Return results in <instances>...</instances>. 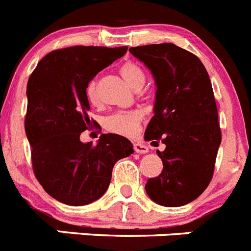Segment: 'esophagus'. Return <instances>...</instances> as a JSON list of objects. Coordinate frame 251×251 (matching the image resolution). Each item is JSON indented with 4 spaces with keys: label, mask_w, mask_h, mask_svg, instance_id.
Returning a JSON list of instances; mask_svg holds the SVG:
<instances>
[{
    "label": "esophagus",
    "mask_w": 251,
    "mask_h": 251,
    "mask_svg": "<svg viewBox=\"0 0 251 251\" xmlns=\"http://www.w3.org/2000/svg\"><path fill=\"white\" fill-rule=\"evenodd\" d=\"M133 148H134V151H136L137 153H147L148 152L147 146L143 145V143H139V142L134 143V145H133Z\"/></svg>",
    "instance_id": "1"
}]
</instances>
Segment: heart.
Wrapping results in <instances>:
<instances>
[{
  "mask_svg": "<svg viewBox=\"0 0 251 251\" xmlns=\"http://www.w3.org/2000/svg\"><path fill=\"white\" fill-rule=\"evenodd\" d=\"M122 76L127 80V83L134 89H139L145 85L146 83V73L138 64L133 63V61H127L119 69ZM86 98L92 104L99 103V94H98V83L97 79H93L85 90ZM141 110L133 109V110H118L112 114L106 115L103 118V127L105 130L114 134L126 137H133L137 133L139 127V123L142 121Z\"/></svg>",
  "mask_w": 251,
  "mask_h": 251,
  "instance_id": "1",
  "label": "heart"
}]
</instances>
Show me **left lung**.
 <instances>
[{"label": "left lung", "mask_w": 251, "mask_h": 251, "mask_svg": "<svg viewBox=\"0 0 251 251\" xmlns=\"http://www.w3.org/2000/svg\"><path fill=\"white\" fill-rule=\"evenodd\" d=\"M156 80L154 115L145 133L146 141L166 150L159 176L148 178L151 200L177 207L200 196L211 182L221 129L211 80L201 60L175 44L130 48Z\"/></svg>", "instance_id": "obj_1"}]
</instances>
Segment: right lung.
Listing matches in <instances>:
<instances>
[{
  "instance_id": "right-lung-1",
  "label": "right lung",
  "mask_w": 251,
  "mask_h": 251,
  "mask_svg": "<svg viewBox=\"0 0 251 251\" xmlns=\"http://www.w3.org/2000/svg\"><path fill=\"white\" fill-rule=\"evenodd\" d=\"M127 46H70L40 60L27 81L25 132L31 146L36 179L60 202L83 206L103 196L115 162L133 153V145L118 134L99 142H80L90 128V80L127 52ZM97 128V127H95Z\"/></svg>"
}]
</instances>
